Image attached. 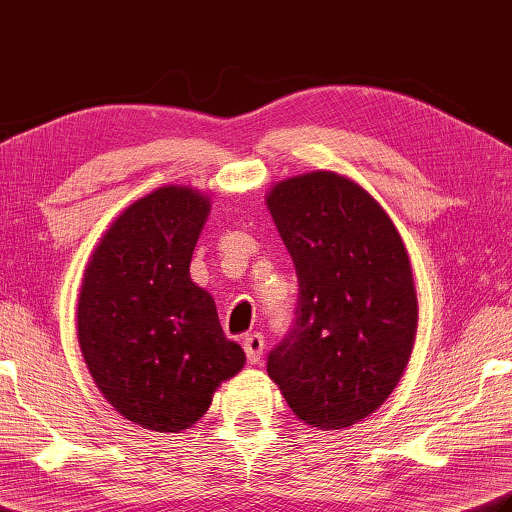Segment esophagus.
Here are the masks:
<instances>
[{"mask_svg":"<svg viewBox=\"0 0 512 512\" xmlns=\"http://www.w3.org/2000/svg\"><path fill=\"white\" fill-rule=\"evenodd\" d=\"M242 344H244V350H246V355H248V362L250 364H257L259 359H262V353H264V335L248 333V335H244Z\"/></svg>","mask_w":512,"mask_h":512,"instance_id":"esophagus-1","label":"esophagus"}]
</instances>
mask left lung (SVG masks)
I'll list each match as a JSON object with an SVG mask.
<instances>
[{"mask_svg": "<svg viewBox=\"0 0 512 512\" xmlns=\"http://www.w3.org/2000/svg\"><path fill=\"white\" fill-rule=\"evenodd\" d=\"M297 270L295 324L268 377L297 419L348 428L386 402L417 333L408 253L373 195L330 170L277 182L266 197Z\"/></svg>", "mask_w": 512, "mask_h": 512, "instance_id": "1", "label": "left lung"}]
</instances>
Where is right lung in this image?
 I'll return each instance as SVG.
<instances>
[{
  "mask_svg": "<svg viewBox=\"0 0 512 512\" xmlns=\"http://www.w3.org/2000/svg\"><path fill=\"white\" fill-rule=\"evenodd\" d=\"M208 197L162 186L99 239L84 270L77 339L97 388L119 415L157 433L204 417L215 390L244 368L213 297L190 279Z\"/></svg>",
  "mask_w": 512,
  "mask_h": 512,
  "instance_id": "1",
  "label": "right lung"
}]
</instances>
